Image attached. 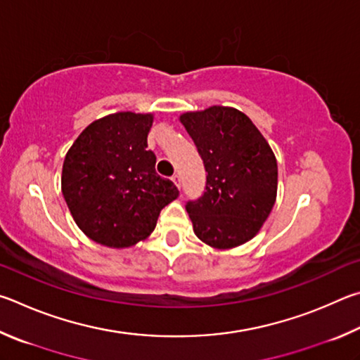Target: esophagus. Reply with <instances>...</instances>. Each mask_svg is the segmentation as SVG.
Returning a JSON list of instances; mask_svg holds the SVG:
<instances>
[{
  "instance_id": "1",
  "label": "esophagus",
  "mask_w": 360,
  "mask_h": 360,
  "mask_svg": "<svg viewBox=\"0 0 360 360\" xmlns=\"http://www.w3.org/2000/svg\"><path fill=\"white\" fill-rule=\"evenodd\" d=\"M172 181L176 185V188H179V190H180L181 181H180V175H179V174H174V175H172Z\"/></svg>"
}]
</instances>
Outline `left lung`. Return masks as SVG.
<instances>
[{
	"label": "left lung",
	"mask_w": 360,
	"mask_h": 360,
	"mask_svg": "<svg viewBox=\"0 0 360 360\" xmlns=\"http://www.w3.org/2000/svg\"><path fill=\"white\" fill-rule=\"evenodd\" d=\"M204 161L205 191L188 200L193 229L213 248H234L259 232L272 212L278 167L253 122L232 107L213 105L180 117Z\"/></svg>",
	"instance_id": "1"
}]
</instances>
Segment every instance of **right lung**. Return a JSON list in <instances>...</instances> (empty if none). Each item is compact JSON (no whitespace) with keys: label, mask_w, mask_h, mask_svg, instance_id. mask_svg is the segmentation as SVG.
<instances>
[{"label":"right lung","mask_w":360,"mask_h":360,"mask_svg":"<svg viewBox=\"0 0 360 360\" xmlns=\"http://www.w3.org/2000/svg\"><path fill=\"white\" fill-rule=\"evenodd\" d=\"M151 113L118 112L82 131L63 164L61 191L74 221L93 242L132 247L153 232L160 212L179 196L156 174L147 150Z\"/></svg>","instance_id":"right-lung-1"}]
</instances>
